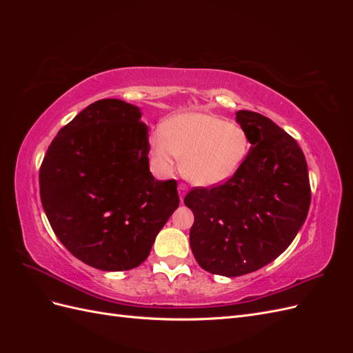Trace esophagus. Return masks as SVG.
<instances>
[{"mask_svg":"<svg viewBox=\"0 0 353 353\" xmlns=\"http://www.w3.org/2000/svg\"><path fill=\"white\" fill-rule=\"evenodd\" d=\"M187 185L185 184H179L178 185V194H179V199H181V201L184 200V197H185V194H187Z\"/></svg>","mask_w":353,"mask_h":353,"instance_id":"1","label":"esophagus"}]
</instances>
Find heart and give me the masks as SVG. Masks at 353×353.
<instances>
[{"label":"heart","mask_w":353,"mask_h":353,"mask_svg":"<svg viewBox=\"0 0 353 353\" xmlns=\"http://www.w3.org/2000/svg\"><path fill=\"white\" fill-rule=\"evenodd\" d=\"M249 152L241 126L208 112L176 114L152 137V154L165 172L181 157L183 175L196 185L215 187L236 175Z\"/></svg>","instance_id":"b5f03b06"}]
</instances>
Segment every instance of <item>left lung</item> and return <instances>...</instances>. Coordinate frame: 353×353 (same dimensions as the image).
Here are the masks:
<instances>
[{"mask_svg":"<svg viewBox=\"0 0 353 353\" xmlns=\"http://www.w3.org/2000/svg\"><path fill=\"white\" fill-rule=\"evenodd\" d=\"M236 121L250 150L225 184L194 188L184 203L194 213L190 245L210 274L240 276L261 270L290 245L311 205L302 148L270 117L240 110Z\"/></svg>","mask_w":353,"mask_h":353,"instance_id":"obj_1","label":"left lung"}]
</instances>
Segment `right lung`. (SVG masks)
I'll list each match as a JSON object with an SVG mask.
<instances>
[{"mask_svg": "<svg viewBox=\"0 0 353 353\" xmlns=\"http://www.w3.org/2000/svg\"><path fill=\"white\" fill-rule=\"evenodd\" d=\"M140 119L134 104L95 101L61 128L39 169L52 231L73 256L101 271L141 265L179 206L176 181L150 172L148 128Z\"/></svg>", "mask_w": 353, "mask_h": 353, "instance_id": "add662e5", "label": "right lung"}]
</instances>
